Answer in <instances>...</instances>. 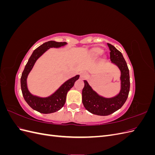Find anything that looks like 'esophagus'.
I'll use <instances>...</instances> for the list:
<instances>
[{"label":"esophagus","instance_id":"obj_1","mask_svg":"<svg viewBox=\"0 0 155 155\" xmlns=\"http://www.w3.org/2000/svg\"><path fill=\"white\" fill-rule=\"evenodd\" d=\"M87 76V74L85 72H82L80 73V78L81 79H84Z\"/></svg>","mask_w":155,"mask_h":155}]
</instances>
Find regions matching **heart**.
<instances>
[{
	"mask_svg": "<svg viewBox=\"0 0 155 155\" xmlns=\"http://www.w3.org/2000/svg\"><path fill=\"white\" fill-rule=\"evenodd\" d=\"M103 52H104V51L100 48H97V47L93 48L92 49H91L90 51V55L93 59H96L97 58L99 57L101 54H102ZM106 60H107V58L105 57H104L101 59L102 62L106 61Z\"/></svg>",
	"mask_w": 155,
	"mask_h": 155,
	"instance_id": "1",
	"label": "heart"
}]
</instances>
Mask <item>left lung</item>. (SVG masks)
<instances>
[{"label": "left lung", "mask_w": 155, "mask_h": 155, "mask_svg": "<svg viewBox=\"0 0 155 155\" xmlns=\"http://www.w3.org/2000/svg\"><path fill=\"white\" fill-rule=\"evenodd\" d=\"M110 51V59L112 63L119 68L121 72V89L118 94L107 98L100 96L84 80L82 91V102L85 109L92 114L98 116H108L120 109L124 105L130 90L129 70L124 56L113 45L107 43Z\"/></svg>", "instance_id": "8db88e82"}]
</instances>
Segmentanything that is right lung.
Listing matches in <instances>:
<instances>
[{"label":"right lung","instance_id":"obj_1","mask_svg":"<svg viewBox=\"0 0 155 155\" xmlns=\"http://www.w3.org/2000/svg\"><path fill=\"white\" fill-rule=\"evenodd\" d=\"M66 42H55L50 41L43 43L37 48L30 56L28 61L22 73L21 87L25 100L33 109L43 114L53 113L58 111L64 106L66 101L67 94L70 89L79 78V75L69 79L65 81L57 91L51 96L46 97H41L32 95L27 87V78L31 70L36 61L50 48H59L66 45Z\"/></svg>","mask_w":155,"mask_h":155}]
</instances>
